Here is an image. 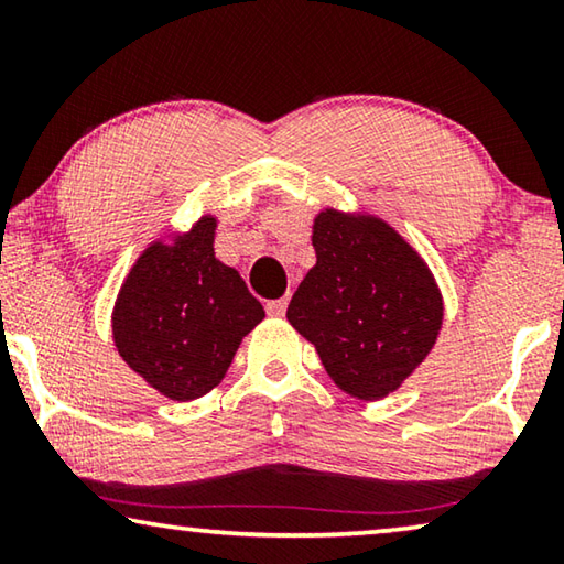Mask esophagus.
<instances>
[{"mask_svg": "<svg viewBox=\"0 0 564 564\" xmlns=\"http://www.w3.org/2000/svg\"><path fill=\"white\" fill-rule=\"evenodd\" d=\"M285 305H289V299H279V301H269V305H265V311H269V316H275L281 318L285 313Z\"/></svg>", "mask_w": 564, "mask_h": 564, "instance_id": "esophagus-1", "label": "esophagus"}]
</instances>
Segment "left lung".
<instances>
[{"label": "left lung", "mask_w": 564, "mask_h": 564, "mask_svg": "<svg viewBox=\"0 0 564 564\" xmlns=\"http://www.w3.org/2000/svg\"><path fill=\"white\" fill-rule=\"evenodd\" d=\"M316 265L293 293L285 318L316 346L340 390L380 400L431 352L443 299L423 259L373 216L318 214Z\"/></svg>", "instance_id": "1"}]
</instances>
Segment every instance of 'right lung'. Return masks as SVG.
<instances>
[{"label":"right lung","mask_w":564,"mask_h":564,"mask_svg":"<svg viewBox=\"0 0 564 564\" xmlns=\"http://www.w3.org/2000/svg\"><path fill=\"white\" fill-rule=\"evenodd\" d=\"M216 218L176 243H151L123 281L113 343L129 368L178 403L221 383L241 338L263 321L238 271L214 256Z\"/></svg>","instance_id":"1"}]
</instances>
